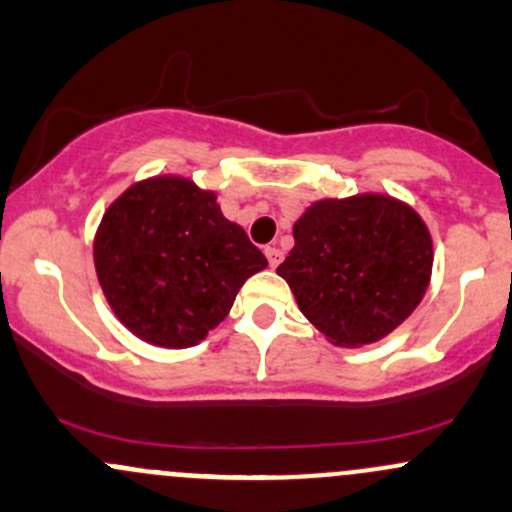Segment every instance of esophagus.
<instances>
[{
    "instance_id": "esophagus-1",
    "label": "esophagus",
    "mask_w": 512,
    "mask_h": 512,
    "mask_svg": "<svg viewBox=\"0 0 512 512\" xmlns=\"http://www.w3.org/2000/svg\"><path fill=\"white\" fill-rule=\"evenodd\" d=\"M265 255H267L269 267H277L279 262H282V250H279L277 245H267L265 247Z\"/></svg>"
}]
</instances>
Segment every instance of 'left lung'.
<instances>
[{
	"label": "left lung",
	"instance_id": "8db88e82",
	"mask_svg": "<svg viewBox=\"0 0 512 512\" xmlns=\"http://www.w3.org/2000/svg\"><path fill=\"white\" fill-rule=\"evenodd\" d=\"M277 274L333 345H369L423 301L430 230L411 206L386 194L320 199L294 223V247Z\"/></svg>",
	"mask_w": 512,
	"mask_h": 512
}]
</instances>
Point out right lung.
I'll return each mask as SVG.
<instances>
[{
  "label": "right lung",
  "mask_w": 512,
  "mask_h": 512,
  "mask_svg": "<svg viewBox=\"0 0 512 512\" xmlns=\"http://www.w3.org/2000/svg\"><path fill=\"white\" fill-rule=\"evenodd\" d=\"M94 267L111 311L136 338L182 350L228 316L240 286L267 260L223 216L216 192L160 174L106 209Z\"/></svg>",
  "instance_id": "obj_1"
}]
</instances>
